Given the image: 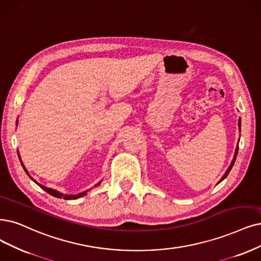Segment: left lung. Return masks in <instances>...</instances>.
Masks as SVG:
<instances>
[{
    "label": "left lung",
    "mask_w": 261,
    "mask_h": 261,
    "mask_svg": "<svg viewBox=\"0 0 261 261\" xmlns=\"http://www.w3.org/2000/svg\"><path fill=\"white\" fill-rule=\"evenodd\" d=\"M238 125H239V130H240V132H241V118L239 119V122H238ZM238 151H239V142H238V146H237V148H236V151H234V156H233V159H232V161H231V163H230V166L228 167V169H227V171L225 172V174L223 175V177H221L220 179H219V181L217 182V184H219L220 181H223L226 177H227V175L229 174V172L231 171V169H232V167H233V165H234V162H236V159H237V156H238Z\"/></svg>",
    "instance_id": "obj_1"
}]
</instances>
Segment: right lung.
Returning a JSON list of instances; mask_svg holds the SVG:
<instances>
[{
  "instance_id": "1",
  "label": "right lung",
  "mask_w": 261,
  "mask_h": 261,
  "mask_svg": "<svg viewBox=\"0 0 261 261\" xmlns=\"http://www.w3.org/2000/svg\"><path fill=\"white\" fill-rule=\"evenodd\" d=\"M16 124H18V120L16 121ZM18 157H19V160H20V163H21V166H22V168H23V170H24V172L27 173L28 174V176L30 177L35 184H37L38 186H40L42 189H44L46 192H48V194L49 195H51V196H54V197H56V198H59V199H61V198H63V199H65V200H75V199H79V198H81V197H84V196H86L87 195V192H88V190H86V191H83V192H80V194H77V195H65V194H62V192H60V191H58V190H56V189H53V188H48V187H45L44 185H42V184H40V182H37L30 174H29V172H28V170L25 169V167H24V165H23V162L21 161V158H20V156H19V152H18ZM101 184V181H99L98 184H95L94 185V187H96V186H99Z\"/></svg>"
}]
</instances>
